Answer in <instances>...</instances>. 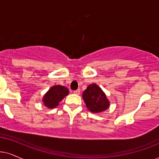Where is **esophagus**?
<instances>
[{
  "mask_svg": "<svg viewBox=\"0 0 159 159\" xmlns=\"http://www.w3.org/2000/svg\"><path fill=\"white\" fill-rule=\"evenodd\" d=\"M73 93H74V94H80V90L79 89L75 90L73 92Z\"/></svg>",
  "mask_w": 159,
  "mask_h": 159,
  "instance_id": "esophagus-1",
  "label": "esophagus"
}]
</instances>
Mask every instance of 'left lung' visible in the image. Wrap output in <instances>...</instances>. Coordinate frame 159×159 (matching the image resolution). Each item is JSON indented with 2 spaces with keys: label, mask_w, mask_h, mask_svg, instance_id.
<instances>
[{
  "label": "left lung",
  "mask_w": 159,
  "mask_h": 159,
  "mask_svg": "<svg viewBox=\"0 0 159 159\" xmlns=\"http://www.w3.org/2000/svg\"><path fill=\"white\" fill-rule=\"evenodd\" d=\"M82 97L86 107L92 113H100L109 107L110 102L107 99L106 95L97 84L89 85Z\"/></svg>",
  "instance_id": "left-lung-1"
}]
</instances>
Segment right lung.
<instances>
[{
  "instance_id": "right-lung-1",
  "label": "right lung",
  "mask_w": 159,
  "mask_h": 159,
  "mask_svg": "<svg viewBox=\"0 0 159 159\" xmlns=\"http://www.w3.org/2000/svg\"><path fill=\"white\" fill-rule=\"evenodd\" d=\"M69 94L67 88L63 86L55 85L49 89L43 97L44 105L48 108H54L65 97Z\"/></svg>"
}]
</instances>
